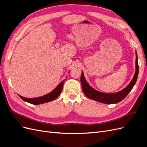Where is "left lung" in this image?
Segmentation results:
<instances>
[{
    "label": "left lung",
    "mask_w": 147,
    "mask_h": 147,
    "mask_svg": "<svg viewBox=\"0 0 147 147\" xmlns=\"http://www.w3.org/2000/svg\"><path fill=\"white\" fill-rule=\"evenodd\" d=\"M137 55L136 54V72L134 77L130 83L128 84L124 89L121 91L116 92V93H111V94H108V93H103L99 92L97 90H95L91 86L89 85L86 80L84 79L83 72H82V75L80 81L82 83V90L85 96L88 97L89 99L92 100H96L97 102H102V103L107 104H117L118 102L121 101L127 96L134 86V84L136 83L137 79L138 77V74H139V64H138L137 61Z\"/></svg>",
    "instance_id": "obj_1"
}]
</instances>
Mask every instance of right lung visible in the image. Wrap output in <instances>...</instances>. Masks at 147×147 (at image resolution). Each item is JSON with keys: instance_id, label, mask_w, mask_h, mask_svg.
I'll use <instances>...</instances> for the list:
<instances>
[{"instance_id": "add662e5", "label": "right lung", "mask_w": 147, "mask_h": 147, "mask_svg": "<svg viewBox=\"0 0 147 147\" xmlns=\"http://www.w3.org/2000/svg\"><path fill=\"white\" fill-rule=\"evenodd\" d=\"M65 80L63 82H61L57 86L55 89L54 90L52 91L51 92L49 93V94H47L45 96H43L41 97H36V98H26V97H24L23 96H21L18 95L21 98L23 99V100L29 102L30 104H34V105H38V104H41L43 103H46V102H48L52 101L53 100L56 99L57 97H58L60 94L62 92V90H63V84L64 83Z\"/></svg>"}]
</instances>
